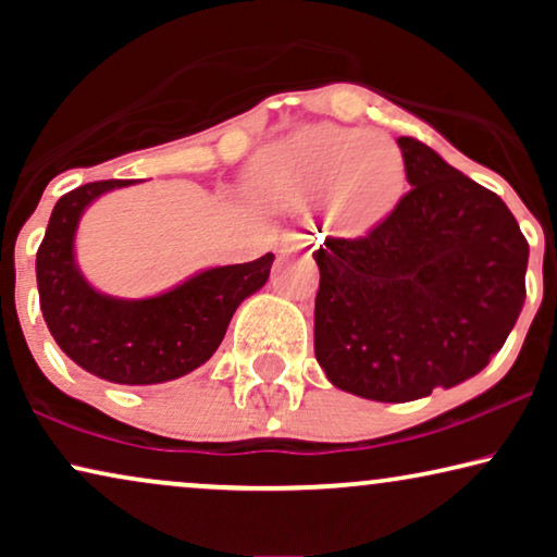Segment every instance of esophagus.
Returning <instances> with one entry per match:
<instances>
[{"label":"esophagus","mask_w":557,"mask_h":557,"mask_svg":"<svg viewBox=\"0 0 557 557\" xmlns=\"http://www.w3.org/2000/svg\"><path fill=\"white\" fill-rule=\"evenodd\" d=\"M304 238V235H296V233H292V235H286V238H284V248L288 246V243H296V240H301Z\"/></svg>","instance_id":"esophagus-1"}]
</instances>
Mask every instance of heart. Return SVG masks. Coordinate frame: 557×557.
Instances as JSON below:
<instances>
[{
	"instance_id": "heart-1",
	"label": "heart",
	"mask_w": 557,
	"mask_h": 557,
	"mask_svg": "<svg viewBox=\"0 0 557 557\" xmlns=\"http://www.w3.org/2000/svg\"><path fill=\"white\" fill-rule=\"evenodd\" d=\"M406 159L395 141L360 128L319 124L263 149L248 164L246 193L276 212L330 202L342 223L362 231L391 215L406 193Z\"/></svg>"
}]
</instances>
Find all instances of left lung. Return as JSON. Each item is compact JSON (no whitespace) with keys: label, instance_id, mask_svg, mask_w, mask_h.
<instances>
[{"label":"left lung","instance_id":"8db88e82","mask_svg":"<svg viewBox=\"0 0 557 557\" xmlns=\"http://www.w3.org/2000/svg\"><path fill=\"white\" fill-rule=\"evenodd\" d=\"M410 193L314 250L317 362L339 391L408 403L474 377L524 304L530 246L499 195L400 136Z\"/></svg>","mask_w":557,"mask_h":557}]
</instances>
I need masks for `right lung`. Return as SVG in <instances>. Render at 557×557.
I'll return each instance as SVG.
<instances>
[{
  "label": "right lung",
  "instance_id": "add662e5",
  "mask_svg": "<svg viewBox=\"0 0 557 557\" xmlns=\"http://www.w3.org/2000/svg\"><path fill=\"white\" fill-rule=\"evenodd\" d=\"M134 182H88L60 197L37 248V292L52 339L78 368L119 385H157L215 355L235 309L269 281L273 253L205 269L149 299L96 292L75 263L78 223L90 202Z\"/></svg>",
  "mask_w": 557,
  "mask_h": 557
}]
</instances>
